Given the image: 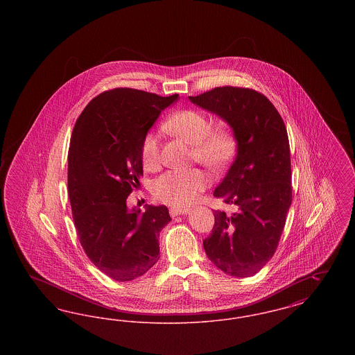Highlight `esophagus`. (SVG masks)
<instances>
[{
	"instance_id": "34e87169",
	"label": "esophagus",
	"mask_w": 355,
	"mask_h": 355,
	"mask_svg": "<svg viewBox=\"0 0 355 355\" xmlns=\"http://www.w3.org/2000/svg\"><path fill=\"white\" fill-rule=\"evenodd\" d=\"M189 210L185 207H170L169 213L171 217H177L181 214H186Z\"/></svg>"
}]
</instances>
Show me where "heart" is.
Masks as SVG:
<instances>
[{
  "instance_id": "b5f03b06",
  "label": "heart",
  "mask_w": 355,
  "mask_h": 355,
  "mask_svg": "<svg viewBox=\"0 0 355 355\" xmlns=\"http://www.w3.org/2000/svg\"><path fill=\"white\" fill-rule=\"evenodd\" d=\"M171 135L191 144L196 161L213 171L225 169L236 155L238 141L236 133L227 125L211 128L209 117L196 109H186L171 116L166 122ZM141 162L144 169L154 171L161 164L159 138L148 133L141 142ZM207 185V178L200 169L169 170L153 184V194L159 202L174 207L187 206L196 201Z\"/></svg>"
}]
</instances>
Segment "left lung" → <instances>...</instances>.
<instances>
[{"label":"left lung","instance_id":"1","mask_svg":"<svg viewBox=\"0 0 355 355\" xmlns=\"http://www.w3.org/2000/svg\"><path fill=\"white\" fill-rule=\"evenodd\" d=\"M189 98L225 119L238 141L236 159L214 190V197L234 211L214 210L203 249L223 272L252 277L275 253L291 205L285 122L268 97L249 87L220 86Z\"/></svg>","mask_w":355,"mask_h":355}]
</instances>
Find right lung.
<instances>
[{
    "label": "right lung",
    "instance_id": "obj_1",
    "mask_svg": "<svg viewBox=\"0 0 355 355\" xmlns=\"http://www.w3.org/2000/svg\"><path fill=\"white\" fill-rule=\"evenodd\" d=\"M178 94L161 97L130 87L106 90L77 119L68 155V190L78 239L96 268L133 281L159 259L158 236L170 222L166 206L128 210L139 187L141 142Z\"/></svg>",
    "mask_w": 355,
    "mask_h": 355
}]
</instances>
